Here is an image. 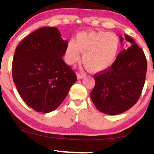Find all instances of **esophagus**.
<instances>
[{
	"label": "esophagus",
	"mask_w": 154,
	"mask_h": 154,
	"mask_svg": "<svg viewBox=\"0 0 154 154\" xmlns=\"http://www.w3.org/2000/svg\"><path fill=\"white\" fill-rule=\"evenodd\" d=\"M85 76H86V74H85L84 73H82V72L77 73V79H78V80H80V79L83 78Z\"/></svg>",
	"instance_id": "34e87169"
}]
</instances>
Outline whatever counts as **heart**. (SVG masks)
I'll return each mask as SVG.
<instances>
[{"mask_svg": "<svg viewBox=\"0 0 154 154\" xmlns=\"http://www.w3.org/2000/svg\"><path fill=\"white\" fill-rule=\"evenodd\" d=\"M120 50L119 37L113 33L104 31H86L77 34L76 41H68L65 60L73 65L80 59L85 66L93 73L107 71L117 60Z\"/></svg>", "mask_w": 154, "mask_h": 154, "instance_id": "b5f03b06", "label": "heart"}]
</instances>
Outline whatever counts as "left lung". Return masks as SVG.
<instances>
[{
    "instance_id": "left-lung-1",
    "label": "left lung",
    "mask_w": 154,
    "mask_h": 154,
    "mask_svg": "<svg viewBox=\"0 0 154 154\" xmlns=\"http://www.w3.org/2000/svg\"><path fill=\"white\" fill-rule=\"evenodd\" d=\"M121 43L123 37L120 36ZM128 47L118 55L107 71L95 74L91 99L99 111L117 115L126 111L138 101L146 78L147 59L144 51L132 37L125 34Z\"/></svg>"
}]
</instances>
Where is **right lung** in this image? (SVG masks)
<instances>
[{"mask_svg": "<svg viewBox=\"0 0 154 154\" xmlns=\"http://www.w3.org/2000/svg\"><path fill=\"white\" fill-rule=\"evenodd\" d=\"M68 41L57 28L44 27L24 38L15 51L12 74L23 101L47 113L62 103L77 76L62 59Z\"/></svg>", "mask_w": 154, "mask_h": 154, "instance_id": "add662e5", "label": "right lung"}]
</instances>
